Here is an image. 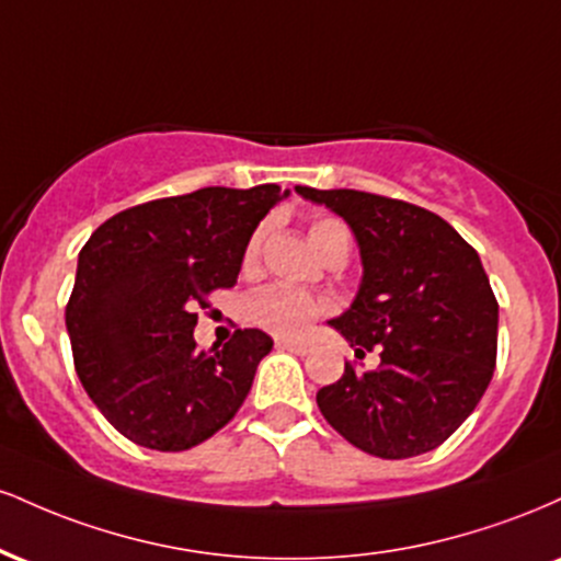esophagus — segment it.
<instances>
[{
	"mask_svg": "<svg viewBox=\"0 0 561 561\" xmlns=\"http://www.w3.org/2000/svg\"><path fill=\"white\" fill-rule=\"evenodd\" d=\"M276 345L285 347V351L298 353V356H306V353H308V345H306V343H300V340H287V337H279V340H276Z\"/></svg>",
	"mask_w": 561,
	"mask_h": 561,
	"instance_id": "esophagus-1",
	"label": "esophagus"
}]
</instances>
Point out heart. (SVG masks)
<instances>
[{"mask_svg": "<svg viewBox=\"0 0 561 561\" xmlns=\"http://www.w3.org/2000/svg\"><path fill=\"white\" fill-rule=\"evenodd\" d=\"M263 237H266V227H259L250 234L248 248H244V263H253L259 259ZM308 240L321 255L330 253L337 244H351L347 229L337 218H317L308 229ZM324 311V302L313 298V295L302 293V289L274 285L266 289H259L248 302V313L255 324L263 330L276 332V334H298L311 324L319 313Z\"/></svg>", "mask_w": 561, "mask_h": 561, "instance_id": "heart-1", "label": "heart"}]
</instances>
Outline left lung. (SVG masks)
Listing matches in <instances>:
<instances>
[{
	"mask_svg": "<svg viewBox=\"0 0 561 561\" xmlns=\"http://www.w3.org/2000/svg\"><path fill=\"white\" fill-rule=\"evenodd\" d=\"M345 218L362 250L356 300L330 324L375 371L345 364L317 392L324 420L366 454L411 459L448 440L491 385L499 302L478 250L420 205L358 190L295 186Z\"/></svg>",
	"mask_w": 561,
	"mask_h": 561,
	"instance_id": "left-lung-1",
	"label": "left lung"
}]
</instances>
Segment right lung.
Wrapping results in <instances>:
<instances>
[{
    "label": "right lung",
    "mask_w": 561,
    "mask_h": 561,
    "mask_svg": "<svg viewBox=\"0 0 561 561\" xmlns=\"http://www.w3.org/2000/svg\"><path fill=\"white\" fill-rule=\"evenodd\" d=\"M285 195L259 184L150 199L107 218L81 248L66 308L76 375L137 446H199L240 411L274 340L237 330L214 353L197 351L195 311L237 285L250 234Z\"/></svg>",
    "instance_id": "add662e5"
}]
</instances>
